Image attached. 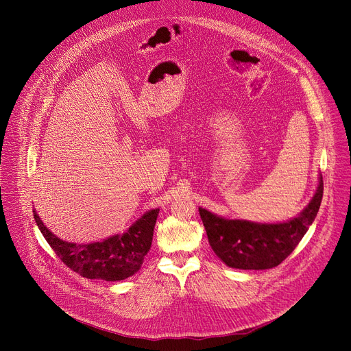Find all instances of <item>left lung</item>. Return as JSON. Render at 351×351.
I'll return each instance as SVG.
<instances>
[{
	"label": "left lung",
	"mask_w": 351,
	"mask_h": 351,
	"mask_svg": "<svg viewBox=\"0 0 351 351\" xmlns=\"http://www.w3.org/2000/svg\"><path fill=\"white\" fill-rule=\"evenodd\" d=\"M324 193L322 175L308 206L297 217L278 223L228 219L199 207L208 241L214 253L236 269H269L278 267L313 225Z\"/></svg>",
	"instance_id": "8db88e82"
}]
</instances>
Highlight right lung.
<instances>
[{"mask_svg": "<svg viewBox=\"0 0 351 351\" xmlns=\"http://www.w3.org/2000/svg\"><path fill=\"white\" fill-rule=\"evenodd\" d=\"M158 213L160 208L147 211L123 233L99 241L77 244L56 236L33 210L40 232L66 267L83 278L107 282L123 280L141 268L152 247Z\"/></svg>", "mask_w": 351, "mask_h": 351, "instance_id": "obj_1", "label": "right lung"}]
</instances>
